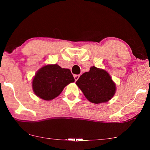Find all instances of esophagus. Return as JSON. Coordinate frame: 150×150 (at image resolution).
Segmentation results:
<instances>
[{
	"label": "esophagus",
	"mask_w": 150,
	"mask_h": 150,
	"mask_svg": "<svg viewBox=\"0 0 150 150\" xmlns=\"http://www.w3.org/2000/svg\"><path fill=\"white\" fill-rule=\"evenodd\" d=\"M79 77H80V75H74V78H75V80L77 81V80H78V79L79 78Z\"/></svg>",
	"instance_id": "esophagus-1"
}]
</instances>
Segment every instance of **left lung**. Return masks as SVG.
<instances>
[{
    "label": "left lung",
    "instance_id": "left-lung-1",
    "mask_svg": "<svg viewBox=\"0 0 150 150\" xmlns=\"http://www.w3.org/2000/svg\"><path fill=\"white\" fill-rule=\"evenodd\" d=\"M76 84L85 97L95 104L107 102L116 91V85L110 75L94 66L90 68L89 71L81 75Z\"/></svg>",
    "mask_w": 150,
    "mask_h": 150
}]
</instances>
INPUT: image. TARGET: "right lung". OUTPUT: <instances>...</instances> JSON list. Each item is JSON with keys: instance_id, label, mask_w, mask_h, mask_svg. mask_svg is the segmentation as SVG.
Segmentation results:
<instances>
[{"instance_id": "1", "label": "right lung", "mask_w": 150, "mask_h": 150, "mask_svg": "<svg viewBox=\"0 0 150 150\" xmlns=\"http://www.w3.org/2000/svg\"><path fill=\"white\" fill-rule=\"evenodd\" d=\"M75 79L68 69H63L57 64L47 65L36 73L32 81V88L38 97L50 100L59 95L63 88Z\"/></svg>"}]
</instances>
